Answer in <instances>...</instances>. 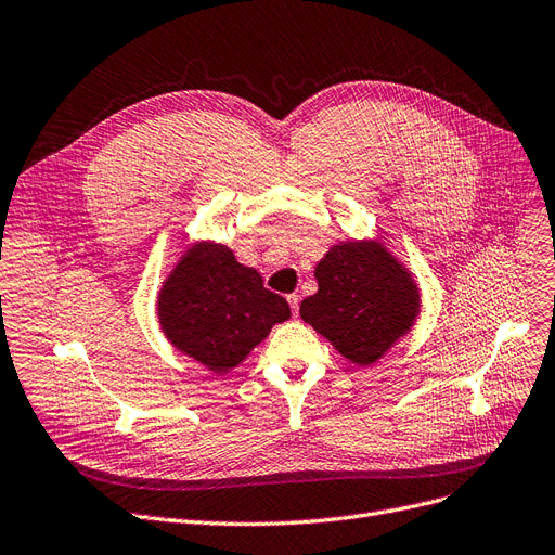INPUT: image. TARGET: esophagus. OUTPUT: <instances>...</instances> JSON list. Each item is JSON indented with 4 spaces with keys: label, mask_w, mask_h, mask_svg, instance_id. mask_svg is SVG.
Wrapping results in <instances>:
<instances>
[{
    "label": "esophagus",
    "mask_w": 555,
    "mask_h": 555,
    "mask_svg": "<svg viewBox=\"0 0 555 555\" xmlns=\"http://www.w3.org/2000/svg\"><path fill=\"white\" fill-rule=\"evenodd\" d=\"M288 304L293 309V315H299V295H288Z\"/></svg>",
    "instance_id": "obj_1"
}]
</instances>
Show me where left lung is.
Segmentation results:
<instances>
[{"label": "left lung", "mask_w": 555, "mask_h": 555, "mask_svg": "<svg viewBox=\"0 0 555 555\" xmlns=\"http://www.w3.org/2000/svg\"><path fill=\"white\" fill-rule=\"evenodd\" d=\"M318 293L299 315L357 365H373L412 332L421 295L406 267L375 240L334 244L315 267Z\"/></svg>", "instance_id": "obj_1"}]
</instances>
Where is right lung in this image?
I'll return each instance as SVG.
<instances>
[{
  "label": "right lung",
  "instance_id": "1",
  "mask_svg": "<svg viewBox=\"0 0 555 555\" xmlns=\"http://www.w3.org/2000/svg\"><path fill=\"white\" fill-rule=\"evenodd\" d=\"M164 336L178 352L223 375L240 365L291 306L267 291L254 267L237 262L229 246L196 242L176 262L157 295Z\"/></svg>",
  "mask_w": 555,
  "mask_h": 555
}]
</instances>
